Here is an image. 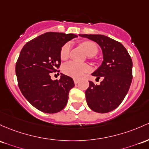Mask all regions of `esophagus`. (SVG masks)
Segmentation results:
<instances>
[{"mask_svg":"<svg viewBox=\"0 0 149 149\" xmlns=\"http://www.w3.org/2000/svg\"><path fill=\"white\" fill-rule=\"evenodd\" d=\"M73 81H74V83L75 84H78V82H79V81H78V79H76V78H74V79H73Z\"/></svg>","mask_w":149,"mask_h":149,"instance_id":"34e87169","label":"esophagus"}]
</instances>
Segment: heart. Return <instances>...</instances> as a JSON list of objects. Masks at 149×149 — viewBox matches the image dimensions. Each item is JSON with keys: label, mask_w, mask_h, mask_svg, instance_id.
Wrapping results in <instances>:
<instances>
[{"label": "heart", "mask_w": 149, "mask_h": 149, "mask_svg": "<svg viewBox=\"0 0 149 149\" xmlns=\"http://www.w3.org/2000/svg\"><path fill=\"white\" fill-rule=\"evenodd\" d=\"M83 48L86 50L88 56H93L98 52V47L95 42L91 41H86L82 43ZM71 44H64L60 50V58L61 60H66L69 56ZM91 67L86 63H80L76 61H69L65 63L63 66V71L67 76L74 78H81L85 74L91 71Z\"/></svg>", "instance_id": "heart-1"}]
</instances>
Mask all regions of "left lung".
<instances>
[{"label":"left lung","instance_id":"left-lung-1","mask_svg":"<svg viewBox=\"0 0 149 149\" xmlns=\"http://www.w3.org/2000/svg\"><path fill=\"white\" fill-rule=\"evenodd\" d=\"M94 41L103 54L102 65L92 73L97 79L103 78L100 85L89 81L86 91L88 105L99 113H107L117 108L125 99L132 81V60L120 42L104 35H79Z\"/></svg>","mask_w":149,"mask_h":149}]
</instances>
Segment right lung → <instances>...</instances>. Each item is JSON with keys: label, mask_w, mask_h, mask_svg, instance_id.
I'll list each match as a JSON object with an SVG mask.
<instances>
[{"label": "right lung", "mask_w": 149, "mask_h": 149, "mask_svg": "<svg viewBox=\"0 0 149 149\" xmlns=\"http://www.w3.org/2000/svg\"><path fill=\"white\" fill-rule=\"evenodd\" d=\"M74 34L47 32L30 40L21 50L15 65L21 93L32 106L45 113H56L66 105L73 80L61 74L52 81L51 73L59 72L60 50L77 37Z\"/></svg>", "instance_id": "obj_1"}]
</instances>
